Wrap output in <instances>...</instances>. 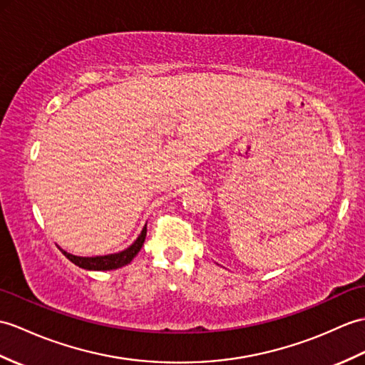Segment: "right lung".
Segmentation results:
<instances>
[{
  "instance_id": "right-lung-1",
  "label": "right lung",
  "mask_w": 365,
  "mask_h": 365,
  "mask_svg": "<svg viewBox=\"0 0 365 365\" xmlns=\"http://www.w3.org/2000/svg\"><path fill=\"white\" fill-rule=\"evenodd\" d=\"M144 238H146V227L143 228V232L140 233L137 241H135L129 249H125L120 253H113V255H106V257H74V255H71V253H66L63 250L62 252L68 259L82 269L112 270V269H118V267L129 264V262L135 258V255H137V253L141 250Z\"/></svg>"
}]
</instances>
